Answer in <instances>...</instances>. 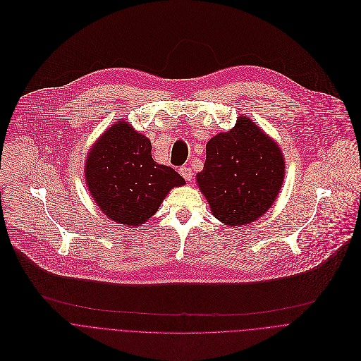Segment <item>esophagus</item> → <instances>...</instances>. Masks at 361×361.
Returning a JSON list of instances; mask_svg holds the SVG:
<instances>
[{
    "instance_id": "1",
    "label": "esophagus",
    "mask_w": 361,
    "mask_h": 361,
    "mask_svg": "<svg viewBox=\"0 0 361 361\" xmlns=\"http://www.w3.org/2000/svg\"><path fill=\"white\" fill-rule=\"evenodd\" d=\"M179 173H180L188 182H190L192 178H193V172H192V169L188 168V166H182V168L179 169Z\"/></svg>"
}]
</instances>
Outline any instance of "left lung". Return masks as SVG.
<instances>
[{
    "label": "left lung",
    "instance_id": "1",
    "mask_svg": "<svg viewBox=\"0 0 361 361\" xmlns=\"http://www.w3.org/2000/svg\"><path fill=\"white\" fill-rule=\"evenodd\" d=\"M197 185L212 213L222 224L255 222L276 200L284 179V158L277 143L247 116L206 143Z\"/></svg>",
    "mask_w": 361,
    "mask_h": 361
}]
</instances>
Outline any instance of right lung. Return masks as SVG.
I'll use <instances>...</instances> for the list:
<instances>
[{"label": "right lung", "mask_w": 361, "mask_h": 361, "mask_svg": "<svg viewBox=\"0 0 361 361\" xmlns=\"http://www.w3.org/2000/svg\"><path fill=\"white\" fill-rule=\"evenodd\" d=\"M85 179L98 207L122 226H140L185 179L152 158L151 140L128 122L109 126L91 148Z\"/></svg>", "instance_id": "add662e5"}]
</instances>
